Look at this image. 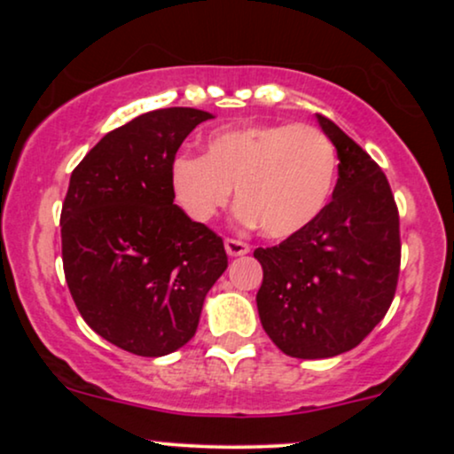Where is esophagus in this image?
Wrapping results in <instances>:
<instances>
[{"label":"esophagus","instance_id":"obj_1","mask_svg":"<svg viewBox=\"0 0 454 454\" xmlns=\"http://www.w3.org/2000/svg\"><path fill=\"white\" fill-rule=\"evenodd\" d=\"M223 247H226L228 256H245V254H249V243L241 241V239H226L223 241Z\"/></svg>","mask_w":454,"mask_h":454}]
</instances>
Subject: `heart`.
I'll use <instances>...</instances> for the list:
<instances>
[{
	"label": "heart",
	"instance_id": "obj_1",
	"mask_svg": "<svg viewBox=\"0 0 454 454\" xmlns=\"http://www.w3.org/2000/svg\"><path fill=\"white\" fill-rule=\"evenodd\" d=\"M337 166L335 143L320 128L256 123L209 134L202 158L176 155L170 185L194 222H211L237 187L239 220L260 223L270 239H288L325 211Z\"/></svg>",
	"mask_w": 454,
	"mask_h": 454
}]
</instances>
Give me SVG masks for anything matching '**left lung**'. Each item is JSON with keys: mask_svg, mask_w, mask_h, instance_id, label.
Segmentation results:
<instances>
[{"mask_svg": "<svg viewBox=\"0 0 454 454\" xmlns=\"http://www.w3.org/2000/svg\"><path fill=\"white\" fill-rule=\"evenodd\" d=\"M340 179L333 200L303 232L258 247L260 322L281 352L328 358L352 350L387 316L401 264L399 209L372 155L325 114Z\"/></svg>", "mask_w": 454, "mask_h": 454, "instance_id": "1", "label": "left lung"}]
</instances>
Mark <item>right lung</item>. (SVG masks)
<instances>
[{
  "mask_svg": "<svg viewBox=\"0 0 454 454\" xmlns=\"http://www.w3.org/2000/svg\"><path fill=\"white\" fill-rule=\"evenodd\" d=\"M207 119L196 108H160L108 132L72 170L61 207L76 309L98 335L138 356L185 346L228 267L220 234L173 205L170 164Z\"/></svg>",
  "mask_w": 454,
  "mask_h": 454,
  "instance_id": "obj_1",
  "label": "right lung"
}]
</instances>
